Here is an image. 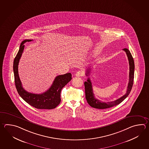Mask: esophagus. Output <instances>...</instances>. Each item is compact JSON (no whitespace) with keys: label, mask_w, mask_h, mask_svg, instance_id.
Wrapping results in <instances>:
<instances>
[{"label":"esophagus","mask_w":149,"mask_h":149,"mask_svg":"<svg viewBox=\"0 0 149 149\" xmlns=\"http://www.w3.org/2000/svg\"><path fill=\"white\" fill-rule=\"evenodd\" d=\"M75 75L77 77H81L84 75V72L83 70H79L76 73Z\"/></svg>","instance_id":"esophagus-1"}]
</instances>
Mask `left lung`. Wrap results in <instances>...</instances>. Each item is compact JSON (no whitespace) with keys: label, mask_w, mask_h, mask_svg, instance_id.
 Wrapping results in <instances>:
<instances>
[{"label":"left lung","mask_w":149,"mask_h":149,"mask_svg":"<svg viewBox=\"0 0 149 149\" xmlns=\"http://www.w3.org/2000/svg\"><path fill=\"white\" fill-rule=\"evenodd\" d=\"M125 52L126 55L127 56L128 59L129 61V65H130V73H129V82L128 84L127 89L126 93L124 95L123 97L118 99L116 100L113 101L104 102H102L99 100L97 99L94 97L93 92V88L92 85L91 83V81L90 78H88L86 82H84V86H85V98L87 100L88 103L89 104L90 106L100 109H103L111 108L112 107L118 105L119 103H121L127 97L128 95L130 93L133 84L134 77V61L133 58L131 55L130 50L127 48H124L123 49ZM90 70H91L90 68H88L86 72V75L88 76L90 74Z\"/></svg>","instance_id":"1"}]
</instances>
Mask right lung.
Masks as SVG:
<instances>
[{
    "label": "right lung",
    "mask_w": 149,
    "mask_h": 149,
    "mask_svg": "<svg viewBox=\"0 0 149 149\" xmlns=\"http://www.w3.org/2000/svg\"><path fill=\"white\" fill-rule=\"evenodd\" d=\"M31 41L32 40H25L22 42L18 53L14 61L13 70L16 88L20 97L31 106L39 109H54L61 102V89L72 79V74L66 73L56 77L50 88L42 94H34L25 91L22 87L18 75V65L24 49V44Z\"/></svg>",
    "instance_id": "1"
}]
</instances>
